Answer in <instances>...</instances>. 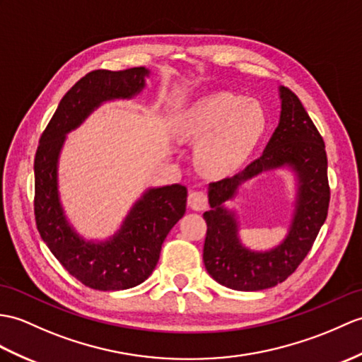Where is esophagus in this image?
<instances>
[{"mask_svg":"<svg viewBox=\"0 0 362 362\" xmlns=\"http://www.w3.org/2000/svg\"><path fill=\"white\" fill-rule=\"evenodd\" d=\"M188 205L194 211H204L208 206V197L204 191H192L188 196Z\"/></svg>","mask_w":362,"mask_h":362,"instance_id":"obj_1","label":"esophagus"}]
</instances>
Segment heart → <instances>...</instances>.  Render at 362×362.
Instances as JSON below:
<instances>
[{"label": "heart", "mask_w": 362, "mask_h": 362, "mask_svg": "<svg viewBox=\"0 0 362 362\" xmlns=\"http://www.w3.org/2000/svg\"><path fill=\"white\" fill-rule=\"evenodd\" d=\"M267 115L253 100L231 94L200 98L185 111L177 124L179 137L199 143V166L209 175L236 170L262 137Z\"/></svg>", "instance_id": "b5f03b06"}]
</instances>
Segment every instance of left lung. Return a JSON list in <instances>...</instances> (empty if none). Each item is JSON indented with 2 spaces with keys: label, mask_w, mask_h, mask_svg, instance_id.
<instances>
[{
  "label": "left lung",
  "mask_w": 362,
  "mask_h": 362,
  "mask_svg": "<svg viewBox=\"0 0 362 362\" xmlns=\"http://www.w3.org/2000/svg\"><path fill=\"white\" fill-rule=\"evenodd\" d=\"M281 117L262 156L233 177L209 183V211L204 213L206 238L204 262L208 274L223 287L259 291L284 282L312 248L327 219L330 202L325 145L300 100L279 86ZM274 169H290L297 179V199L289 231L270 250H250L238 238L237 214L224 204L242 184Z\"/></svg>",
  "instance_id": "8db88e82"
}]
</instances>
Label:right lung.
I'll use <instances>...</instances> for the list:
<instances>
[{"label":"right lung","instance_id":"obj_1","mask_svg":"<svg viewBox=\"0 0 362 362\" xmlns=\"http://www.w3.org/2000/svg\"><path fill=\"white\" fill-rule=\"evenodd\" d=\"M146 67L92 71L66 92L40 139L35 154V221L58 262L86 287L100 291L132 288L145 282L160 257L168 233L187 211L183 185L148 188L105 240H88L66 216L58 187V162L66 136L106 102L131 100L146 88Z\"/></svg>","mask_w":362,"mask_h":362}]
</instances>
